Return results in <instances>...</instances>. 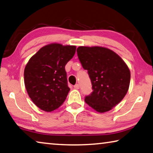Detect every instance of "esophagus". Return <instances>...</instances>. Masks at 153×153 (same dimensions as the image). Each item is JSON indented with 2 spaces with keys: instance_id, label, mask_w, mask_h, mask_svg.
<instances>
[{
  "instance_id": "obj_1",
  "label": "esophagus",
  "mask_w": 153,
  "mask_h": 153,
  "mask_svg": "<svg viewBox=\"0 0 153 153\" xmlns=\"http://www.w3.org/2000/svg\"><path fill=\"white\" fill-rule=\"evenodd\" d=\"M74 88L76 89H79V84H76L75 85H74Z\"/></svg>"
}]
</instances>
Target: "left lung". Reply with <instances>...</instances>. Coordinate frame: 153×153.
<instances>
[{"mask_svg": "<svg viewBox=\"0 0 153 153\" xmlns=\"http://www.w3.org/2000/svg\"><path fill=\"white\" fill-rule=\"evenodd\" d=\"M76 51L93 89L85 101L100 113L111 111L128 91L131 77L128 66L119 55L106 47L81 46Z\"/></svg>", "mask_w": 153, "mask_h": 153, "instance_id": "obj_1", "label": "left lung"}]
</instances>
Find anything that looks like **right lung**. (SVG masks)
Listing matches in <instances>:
<instances>
[{"label": "right lung", "mask_w": 153, "mask_h": 153, "mask_svg": "<svg viewBox=\"0 0 153 153\" xmlns=\"http://www.w3.org/2000/svg\"><path fill=\"white\" fill-rule=\"evenodd\" d=\"M76 52V46L51 43L40 49L24 69V83L34 104L51 112L64 103L70 91L65 66Z\"/></svg>", "instance_id": "1"}]
</instances>
